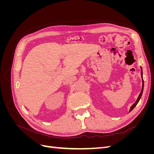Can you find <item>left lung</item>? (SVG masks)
Returning a JSON list of instances; mask_svg holds the SVG:
<instances>
[{"label": "left lung", "mask_w": 154, "mask_h": 154, "mask_svg": "<svg viewBox=\"0 0 154 154\" xmlns=\"http://www.w3.org/2000/svg\"><path fill=\"white\" fill-rule=\"evenodd\" d=\"M141 78H142V82H143L142 90H141V92H140V94H139V96H138V97H137V99L136 101L135 102V103H134V104L132 105V106H131V107H130V109L129 112H131V110H132L134 109V107L137 105V104L138 103L139 101L140 100L141 97V96H142V94H143V88H144V81H143V71H142V68L141 67Z\"/></svg>", "instance_id": "8db88e82"}]
</instances>
